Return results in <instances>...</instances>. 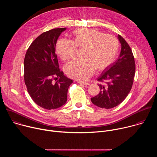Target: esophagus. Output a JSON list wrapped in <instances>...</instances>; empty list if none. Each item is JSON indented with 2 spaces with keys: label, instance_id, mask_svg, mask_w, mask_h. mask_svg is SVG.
<instances>
[{
  "label": "esophagus",
  "instance_id": "1",
  "mask_svg": "<svg viewBox=\"0 0 157 157\" xmlns=\"http://www.w3.org/2000/svg\"><path fill=\"white\" fill-rule=\"evenodd\" d=\"M78 83L80 84H82L84 86H87L89 85V83L87 82H82V81H78Z\"/></svg>",
  "mask_w": 157,
  "mask_h": 157
}]
</instances>
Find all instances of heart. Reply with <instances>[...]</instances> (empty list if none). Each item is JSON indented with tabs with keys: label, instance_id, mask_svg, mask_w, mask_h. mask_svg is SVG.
<instances>
[{
	"label": "heart",
	"instance_id": "b5f03b06",
	"mask_svg": "<svg viewBox=\"0 0 157 157\" xmlns=\"http://www.w3.org/2000/svg\"><path fill=\"white\" fill-rule=\"evenodd\" d=\"M76 47L83 48L84 58L70 62L64 71L70 78L83 81L90 77L95 69L103 71L114 62L119 50V41L115 36L98 30L79 29L74 31L72 41L59 40L56 51L61 59L66 61L75 56Z\"/></svg>",
	"mask_w": 157,
	"mask_h": 157
}]
</instances>
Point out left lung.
<instances>
[{
    "label": "left lung",
    "instance_id": "obj_1",
    "mask_svg": "<svg viewBox=\"0 0 157 157\" xmlns=\"http://www.w3.org/2000/svg\"><path fill=\"white\" fill-rule=\"evenodd\" d=\"M118 39L121 43L119 56L98 78L104 84H98L100 93L91 98V102L101 108L111 109L120 104L128 96L133 82L136 73L133 55L124 38L118 35Z\"/></svg>",
    "mask_w": 157,
    "mask_h": 157
}]
</instances>
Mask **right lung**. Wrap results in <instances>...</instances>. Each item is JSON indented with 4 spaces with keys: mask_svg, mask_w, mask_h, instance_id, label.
<instances>
[{
    "mask_svg": "<svg viewBox=\"0 0 157 157\" xmlns=\"http://www.w3.org/2000/svg\"><path fill=\"white\" fill-rule=\"evenodd\" d=\"M66 29H54L41 33L31 43L24 59L28 93L38 105L48 110L59 108L66 102L68 87L73 82L59 70L55 53L57 40Z\"/></svg>",
    "mask_w": 157,
    "mask_h": 157,
    "instance_id": "obj_1",
    "label": "right lung"
}]
</instances>
